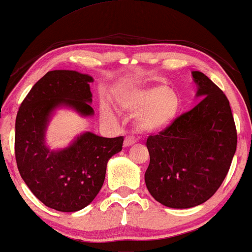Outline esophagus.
Instances as JSON below:
<instances>
[{
    "instance_id": "obj_1",
    "label": "esophagus",
    "mask_w": 252,
    "mask_h": 252,
    "mask_svg": "<svg viewBox=\"0 0 252 252\" xmlns=\"http://www.w3.org/2000/svg\"><path fill=\"white\" fill-rule=\"evenodd\" d=\"M134 144H136V140H134L133 138L126 137L125 139V142H123V146H125V147H130V146H132Z\"/></svg>"
}]
</instances>
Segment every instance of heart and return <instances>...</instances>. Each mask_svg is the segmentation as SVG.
Wrapping results in <instances>:
<instances>
[{
	"label": "heart",
	"instance_id": "1",
	"mask_svg": "<svg viewBox=\"0 0 252 252\" xmlns=\"http://www.w3.org/2000/svg\"><path fill=\"white\" fill-rule=\"evenodd\" d=\"M118 105L123 111L134 114V123L144 133H158L173 123L181 111L179 94L166 85L126 90L118 96ZM100 115L113 120L115 113L110 105H100Z\"/></svg>",
	"mask_w": 252,
	"mask_h": 252
}]
</instances>
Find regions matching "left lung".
<instances>
[{
  "instance_id": "left-lung-1",
  "label": "left lung",
  "mask_w": 252,
  "mask_h": 252,
  "mask_svg": "<svg viewBox=\"0 0 252 252\" xmlns=\"http://www.w3.org/2000/svg\"><path fill=\"white\" fill-rule=\"evenodd\" d=\"M192 77L200 102L146 142V187L156 201L176 209L207 201L223 183L236 150L226 96L200 71H192Z\"/></svg>"
}]
</instances>
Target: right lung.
Segmentation results:
<instances>
[{"mask_svg": "<svg viewBox=\"0 0 252 252\" xmlns=\"http://www.w3.org/2000/svg\"><path fill=\"white\" fill-rule=\"evenodd\" d=\"M89 74L48 71L30 89L16 119L14 152L22 180L47 207L78 212L102 189L108 159L122 150L123 137L104 138L86 131L64 148L51 149L46 131L59 108L90 118L93 94Z\"/></svg>", "mask_w": 252, "mask_h": 252, "instance_id": "1", "label": "right lung"}]
</instances>
